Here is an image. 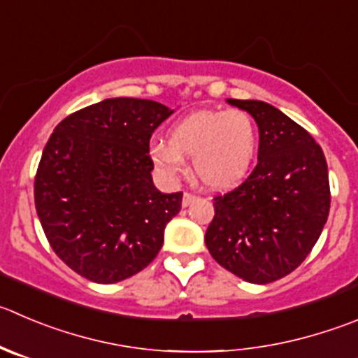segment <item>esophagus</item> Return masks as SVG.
I'll list each match as a JSON object with an SVG mask.
<instances>
[{
  "instance_id": "1",
  "label": "esophagus",
  "mask_w": 358,
  "mask_h": 358,
  "mask_svg": "<svg viewBox=\"0 0 358 358\" xmlns=\"http://www.w3.org/2000/svg\"><path fill=\"white\" fill-rule=\"evenodd\" d=\"M195 200H196V195H195V193H189V192H186L185 195H182V206H185V207H188L189 203H192V202H195Z\"/></svg>"
}]
</instances>
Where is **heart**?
Segmentation results:
<instances>
[{"label":"heart","instance_id":"obj_1","mask_svg":"<svg viewBox=\"0 0 358 358\" xmlns=\"http://www.w3.org/2000/svg\"><path fill=\"white\" fill-rule=\"evenodd\" d=\"M258 151V126L243 108L199 110L177 121L169 142L149 149L156 170L166 179L185 173V158H193V170L210 189L239 185L251 170Z\"/></svg>","mask_w":358,"mask_h":358}]
</instances>
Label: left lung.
<instances>
[{"label": "left lung", "instance_id": "obj_1", "mask_svg": "<svg viewBox=\"0 0 358 358\" xmlns=\"http://www.w3.org/2000/svg\"><path fill=\"white\" fill-rule=\"evenodd\" d=\"M258 124V163L246 181L214 196L206 244L244 281L267 285L311 253L330 209L329 170L315 138L265 101L228 100Z\"/></svg>", "mask_w": 358, "mask_h": 358}]
</instances>
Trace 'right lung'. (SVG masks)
I'll return each instance as SVG.
<instances>
[{"label":"right lung","mask_w":358,"mask_h":358,"mask_svg":"<svg viewBox=\"0 0 358 358\" xmlns=\"http://www.w3.org/2000/svg\"><path fill=\"white\" fill-rule=\"evenodd\" d=\"M138 98H108L54 128L35 176V207L54 253L94 283L148 267L182 193L152 185L149 141L172 114Z\"/></svg>","instance_id":"add662e5"}]
</instances>
